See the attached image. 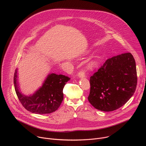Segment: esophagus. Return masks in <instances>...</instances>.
I'll use <instances>...</instances> for the list:
<instances>
[{"instance_id":"34e87169","label":"esophagus","mask_w":146,"mask_h":146,"mask_svg":"<svg viewBox=\"0 0 146 146\" xmlns=\"http://www.w3.org/2000/svg\"><path fill=\"white\" fill-rule=\"evenodd\" d=\"M77 76H78L79 78H83V77H85L86 75H85V73L84 72V71H80L78 74H77Z\"/></svg>"}]
</instances>
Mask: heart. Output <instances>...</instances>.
Segmentation results:
<instances>
[{"instance_id": "obj_1", "label": "heart", "mask_w": 146, "mask_h": 146, "mask_svg": "<svg viewBox=\"0 0 146 146\" xmlns=\"http://www.w3.org/2000/svg\"><path fill=\"white\" fill-rule=\"evenodd\" d=\"M90 65H91V66H94V64H91Z\"/></svg>"}]
</instances>
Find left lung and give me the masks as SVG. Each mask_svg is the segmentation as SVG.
<instances>
[{"mask_svg": "<svg viewBox=\"0 0 146 146\" xmlns=\"http://www.w3.org/2000/svg\"><path fill=\"white\" fill-rule=\"evenodd\" d=\"M137 80L136 62L130 52L109 58L90 77L88 101L98 110H115L133 96Z\"/></svg>", "mask_w": 146, "mask_h": 146, "instance_id": "1", "label": "left lung"}]
</instances>
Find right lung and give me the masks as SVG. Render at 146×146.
Listing matches in <instances>:
<instances>
[{"label":"right lung","mask_w":146,"mask_h":146,"mask_svg":"<svg viewBox=\"0 0 146 146\" xmlns=\"http://www.w3.org/2000/svg\"><path fill=\"white\" fill-rule=\"evenodd\" d=\"M70 79L62 74H50L42 86L32 95L26 96L20 91L17 82V70H15L14 84L18 98L25 109L35 114H44L56 111L60 106L64 99V87Z\"/></svg>","instance_id":"add662e5"}]
</instances>
